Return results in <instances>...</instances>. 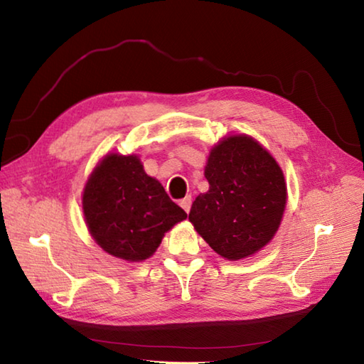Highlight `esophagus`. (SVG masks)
<instances>
[{
  "instance_id": "34e87169",
  "label": "esophagus",
  "mask_w": 364,
  "mask_h": 364,
  "mask_svg": "<svg viewBox=\"0 0 364 364\" xmlns=\"http://www.w3.org/2000/svg\"><path fill=\"white\" fill-rule=\"evenodd\" d=\"M191 205H192V198H191V196H188V197H184L183 200H180V206H181L183 210L186 211V213H189V211H191Z\"/></svg>"
}]
</instances>
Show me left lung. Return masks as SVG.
<instances>
[{
	"label": "left lung",
	"instance_id": "8db88e82",
	"mask_svg": "<svg viewBox=\"0 0 364 364\" xmlns=\"http://www.w3.org/2000/svg\"><path fill=\"white\" fill-rule=\"evenodd\" d=\"M205 176L210 189L189 213L197 233L230 261L259 252L280 227L288 197L277 161L253 137L228 136L211 149Z\"/></svg>",
	"mask_w": 364,
	"mask_h": 364
}]
</instances>
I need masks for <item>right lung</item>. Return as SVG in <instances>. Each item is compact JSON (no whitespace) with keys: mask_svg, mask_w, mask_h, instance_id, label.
<instances>
[{"mask_svg":"<svg viewBox=\"0 0 364 364\" xmlns=\"http://www.w3.org/2000/svg\"><path fill=\"white\" fill-rule=\"evenodd\" d=\"M84 220L105 252L125 261H144L164 233L188 218L161 183L145 173L136 154L111 153L100 161L82 192Z\"/></svg>","mask_w":364,"mask_h":364,"instance_id":"1","label":"right lung"}]
</instances>
